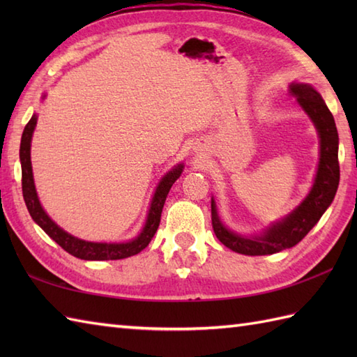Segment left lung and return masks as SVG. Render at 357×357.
<instances>
[{
  "instance_id": "obj_1",
  "label": "left lung",
  "mask_w": 357,
  "mask_h": 357,
  "mask_svg": "<svg viewBox=\"0 0 357 357\" xmlns=\"http://www.w3.org/2000/svg\"><path fill=\"white\" fill-rule=\"evenodd\" d=\"M291 93L298 98L301 107L312 118L321 138V159L312 192L304 202L280 222L273 224L262 236L244 238L227 230L219 221L215 201L211 199V225L216 238L225 247L241 255L262 256L282 252L294 247L307 236V233L319 221L324 211L335 199L339 185V136L331 112L321 95L308 84H291Z\"/></svg>"
}]
</instances>
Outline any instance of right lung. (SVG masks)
<instances>
[{"instance_id": "1", "label": "right lung", "mask_w": 357, "mask_h": 357, "mask_svg": "<svg viewBox=\"0 0 357 357\" xmlns=\"http://www.w3.org/2000/svg\"><path fill=\"white\" fill-rule=\"evenodd\" d=\"M36 126V115L30 118L27 126L24 127V132L21 136V146H20V159H21V185H22V196H24V202L27 210L33 221L41 227V229L49 234V236L56 242L59 247H63L67 253H70L75 257L86 261H115V259H124V257L138 255L141 250L149 245L151 238L161 222V213L164 202L167 199L172 185L174 184L181 173H183V164H179L172 169L169 173L162 178L159 183L156 192L151 199V206L149 210V216L146 225L141 231V234L136 239L130 242H124V244H101V242H87L72 236V234L66 233L63 229L52 221L47 213L43 210L40 201H38L35 184H33V174H32V162H30V141H32V133Z\"/></svg>"}]
</instances>
